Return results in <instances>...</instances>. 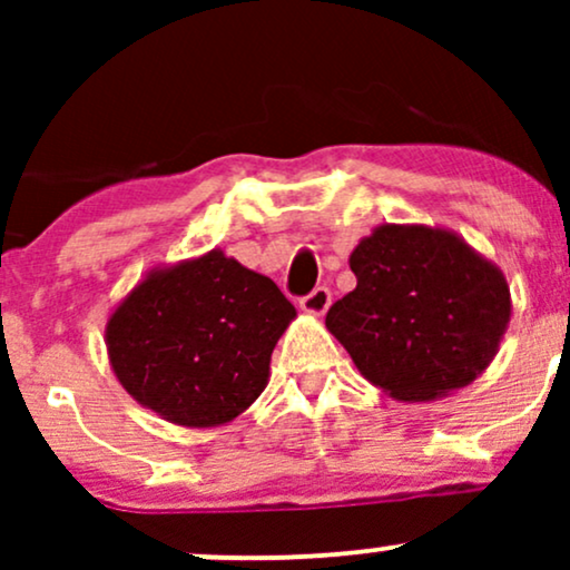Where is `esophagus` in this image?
<instances>
[{"mask_svg":"<svg viewBox=\"0 0 570 570\" xmlns=\"http://www.w3.org/2000/svg\"><path fill=\"white\" fill-rule=\"evenodd\" d=\"M330 305H332V292L326 289V286H318V289H313L307 297L299 299V307H303L307 316H324Z\"/></svg>","mask_w":570,"mask_h":570,"instance_id":"1","label":"esophagus"}]
</instances>
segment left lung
Returning <instances> with one entry per match:
<instances>
[{"mask_svg":"<svg viewBox=\"0 0 570 570\" xmlns=\"http://www.w3.org/2000/svg\"><path fill=\"white\" fill-rule=\"evenodd\" d=\"M356 289L326 313V330L367 381L396 402H434L490 367L512 318L501 267L461 235L385 225L358 240Z\"/></svg>","mask_w":570,"mask_h":570,"instance_id":"obj_1","label":"left lung"}]
</instances>
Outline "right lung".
I'll return each mask as SVG.
<instances>
[{"label":"right lung","instance_id":"add662e5","mask_svg":"<svg viewBox=\"0 0 570 570\" xmlns=\"http://www.w3.org/2000/svg\"><path fill=\"white\" fill-rule=\"evenodd\" d=\"M297 311L263 273L222 248L158 265L104 326L109 367L141 407L185 429H217L254 404Z\"/></svg>","mask_w":570,"mask_h":570}]
</instances>
